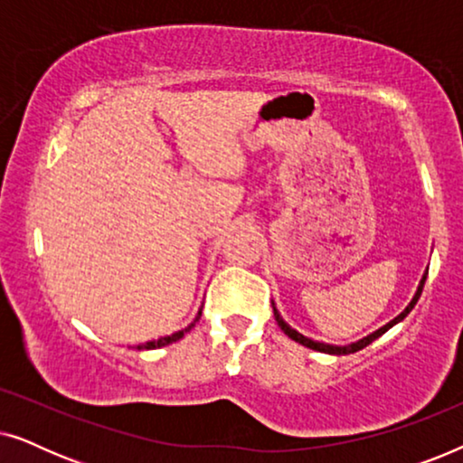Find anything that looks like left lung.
Masks as SVG:
<instances>
[{
	"label": "left lung",
	"instance_id": "obj_1",
	"mask_svg": "<svg viewBox=\"0 0 463 463\" xmlns=\"http://www.w3.org/2000/svg\"><path fill=\"white\" fill-rule=\"evenodd\" d=\"M426 278H428V271L426 274L421 276V280H420V287H417V290H415V295H413V299H411V303L407 307L402 309L401 314L396 316L394 320H390L388 325H383L382 328H377L375 333H371V335H366V337H363V339H358V341H354V344H347V345H333V344H325V341H314V339H309V337H306V335H301V333H297L293 326H288L287 322L282 320V316H280V312H278L276 309V306L274 303H271V306H274V318H276V322H278V326L282 328L284 331V335H288L290 339L293 341H297V344H301V345H306V347H309V350H316V352H325V354H335V356H344V354H354V352H358V350H363V347H366L369 344H373V341H375L377 337H382V335L385 333V331H390L392 326L394 325H398V322H402L404 318H407L409 316V312L411 309L415 307V303H417V299H420V295H421V290H423V284H426Z\"/></svg>",
	"mask_w": 463,
	"mask_h": 463
}]
</instances>
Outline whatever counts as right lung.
I'll return each mask as SVG.
<instances>
[{"mask_svg": "<svg viewBox=\"0 0 463 463\" xmlns=\"http://www.w3.org/2000/svg\"><path fill=\"white\" fill-rule=\"evenodd\" d=\"M200 316H202V307H200V312H198V316H195V320L192 322V325L189 326H185L183 328V331H176V333H173V335H168V337H160V339H154V341H147V344H138V345H135L137 350H156V347H164V345H168V344H175V341H179L183 335L185 333H189L194 328V325L195 322L200 320Z\"/></svg>", "mask_w": 463, "mask_h": 463, "instance_id": "right-lung-1", "label": "right lung"}]
</instances>
